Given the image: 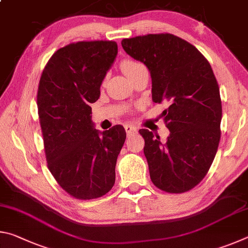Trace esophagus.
<instances>
[{
	"instance_id": "esophagus-1",
	"label": "esophagus",
	"mask_w": 248,
	"mask_h": 248,
	"mask_svg": "<svg viewBox=\"0 0 248 248\" xmlns=\"http://www.w3.org/2000/svg\"><path fill=\"white\" fill-rule=\"evenodd\" d=\"M124 129H125V132H127L128 136H131V134L138 133L137 128L133 127V125H131V124H127V125H125V127H124Z\"/></svg>"
}]
</instances>
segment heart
<instances>
[{
  "instance_id": "1",
  "label": "heart",
  "mask_w": 248,
  "mask_h": 248,
  "mask_svg": "<svg viewBox=\"0 0 248 248\" xmlns=\"http://www.w3.org/2000/svg\"><path fill=\"white\" fill-rule=\"evenodd\" d=\"M121 70L124 71V73L127 75L128 78L132 77L133 74H136L138 71H140L141 69L144 68V65L140 63V62L131 60V59H127V60H124L121 62Z\"/></svg>"
}]
</instances>
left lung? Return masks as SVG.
<instances>
[{
    "label": "left lung",
    "instance_id": "obj_1",
    "mask_svg": "<svg viewBox=\"0 0 248 248\" xmlns=\"http://www.w3.org/2000/svg\"><path fill=\"white\" fill-rule=\"evenodd\" d=\"M121 46L148 68L153 102L170 105L163 111L170 130L165 142L148 129L139 131L151 180L171 194L190 190L208 173L220 142L222 105L211 65L198 49L171 33L138 36Z\"/></svg>",
    "mask_w": 248,
    "mask_h": 248
}]
</instances>
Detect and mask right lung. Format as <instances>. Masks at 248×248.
Wrapping results in <instances>:
<instances>
[{"instance_id": "right-lung-1", "label": "right lung", "mask_w": 248, "mask_h": 248, "mask_svg": "<svg viewBox=\"0 0 248 248\" xmlns=\"http://www.w3.org/2000/svg\"><path fill=\"white\" fill-rule=\"evenodd\" d=\"M116 41H79L60 48L41 74L37 106L48 169L77 199H94L111 189L124 128L95 129L91 104L114 64Z\"/></svg>"}]
</instances>
